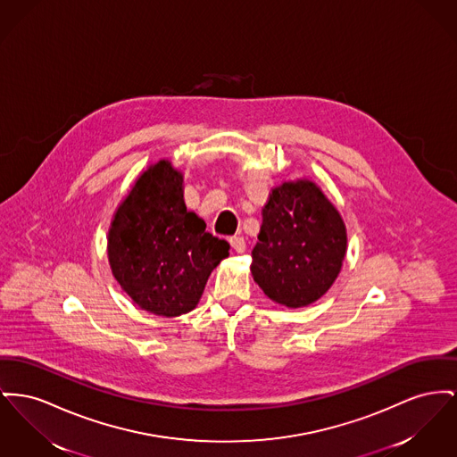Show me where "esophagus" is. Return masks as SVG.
Segmentation results:
<instances>
[{"instance_id":"1","label":"esophagus","mask_w":457,"mask_h":457,"mask_svg":"<svg viewBox=\"0 0 457 457\" xmlns=\"http://www.w3.org/2000/svg\"><path fill=\"white\" fill-rule=\"evenodd\" d=\"M229 245H231V248H233L237 253H243L245 248H246V243L243 240V237H231V238H229Z\"/></svg>"}]
</instances>
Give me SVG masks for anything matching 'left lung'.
I'll return each instance as SVG.
<instances>
[{
    "mask_svg": "<svg viewBox=\"0 0 457 457\" xmlns=\"http://www.w3.org/2000/svg\"><path fill=\"white\" fill-rule=\"evenodd\" d=\"M252 276L285 307H305L335 283L347 252V229L337 207L309 179L287 181L269 195Z\"/></svg>",
    "mask_w": 457,
    "mask_h": 457,
    "instance_id": "8db88e82",
    "label": "left lung"
}]
</instances>
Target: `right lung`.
<instances>
[{"mask_svg": "<svg viewBox=\"0 0 457 457\" xmlns=\"http://www.w3.org/2000/svg\"><path fill=\"white\" fill-rule=\"evenodd\" d=\"M183 174L152 163L117 207L108 229V262L136 305L176 318L193 311L229 243L205 231L183 198Z\"/></svg>", "mask_w": 457, "mask_h": 457, "instance_id": "1", "label": "right lung"}]
</instances>
